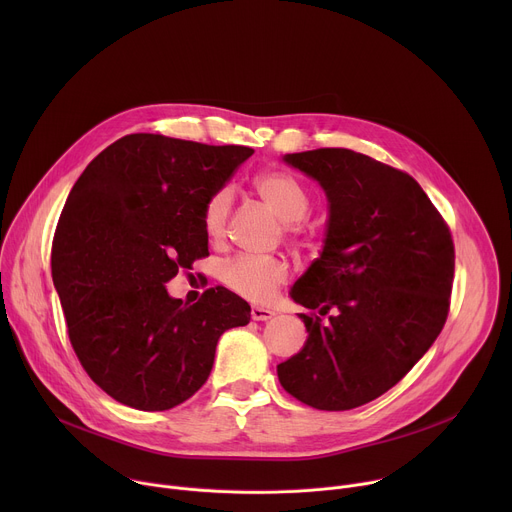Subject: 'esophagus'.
Here are the masks:
<instances>
[{"label":"esophagus","instance_id":"34e87169","mask_svg":"<svg viewBox=\"0 0 512 512\" xmlns=\"http://www.w3.org/2000/svg\"><path fill=\"white\" fill-rule=\"evenodd\" d=\"M273 316H275V312L269 310V308H261V306H253V308H251V318L257 320V322L269 320V318H273Z\"/></svg>","mask_w":512,"mask_h":512}]
</instances>
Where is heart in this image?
<instances>
[{
  "mask_svg": "<svg viewBox=\"0 0 512 512\" xmlns=\"http://www.w3.org/2000/svg\"><path fill=\"white\" fill-rule=\"evenodd\" d=\"M253 184L261 200L281 218L291 237L306 239L312 235L310 225L304 221L310 212V194L294 174L271 170L259 174ZM231 204L233 194L229 188L214 190L204 202L202 227L210 239H221L225 235ZM287 279L289 265L279 257L235 255L221 267V281L233 294L259 304L271 300Z\"/></svg>",
  "mask_w": 512,
  "mask_h": 512,
  "instance_id": "heart-1",
  "label": "heart"
}]
</instances>
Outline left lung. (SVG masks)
<instances>
[{
  "instance_id": "8db88e82",
  "label": "left lung",
  "mask_w": 512,
  "mask_h": 512,
  "mask_svg": "<svg viewBox=\"0 0 512 512\" xmlns=\"http://www.w3.org/2000/svg\"><path fill=\"white\" fill-rule=\"evenodd\" d=\"M283 160L320 182L330 221L320 257L291 287V298L314 310L300 314L308 340L277 364V377L314 409L348 411L395 387L442 332L452 233L407 172L344 148Z\"/></svg>"
}]
</instances>
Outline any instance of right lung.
<instances>
[{
  "label": "right lung",
  "instance_id": "1",
  "mask_svg": "<svg viewBox=\"0 0 512 512\" xmlns=\"http://www.w3.org/2000/svg\"><path fill=\"white\" fill-rule=\"evenodd\" d=\"M253 154L131 133L105 148L72 186L52 241V281L87 375L115 401L166 411L208 379L216 342L251 308L227 287L192 306L166 283L208 255L202 208Z\"/></svg>",
  "mask_w": 512,
  "mask_h": 512
}]
</instances>
